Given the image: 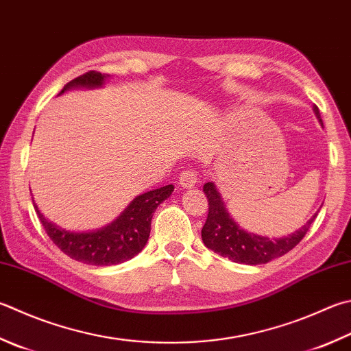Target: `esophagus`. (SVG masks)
I'll use <instances>...</instances> for the list:
<instances>
[{"label": "esophagus", "mask_w": 351, "mask_h": 351, "mask_svg": "<svg viewBox=\"0 0 351 351\" xmlns=\"http://www.w3.org/2000/svg\"><path fill=\"white\" fill-rule=\"evenodd\" d=\"M197 174L193 173V171H182L180 176H178V184L182 188H193L194 184L197 183Z\"/></svg>", "instance_id": "34e87169"}]
</instances>
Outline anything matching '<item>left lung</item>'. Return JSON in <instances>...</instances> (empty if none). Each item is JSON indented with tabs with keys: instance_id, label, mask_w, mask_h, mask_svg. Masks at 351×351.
Here are the masks:
<instances>
[{
	"instance_id": "1",
	"label": "left lung",
	"mask_w": 351,
	"mask_h": 351,
	"mask_svg": "<svg viewBox=\"0 0 351 351\" xmlns=\"http://www.w3.org/2000/svg\"><path fill=\"white\" fill-rule=\"evenodd\" d=\"M313 111L322 123L319 108L316 105L313 107ZM203 191L209 203L206 223L203 224L202 229L204 246L214 250L218 255L229 258L234 263L256 266V264L269 263L270 260L282 256L302 240L316 217L315 214L300 230L282 238H269L250 234L241 229L232 220V217L229 215L226 209V204L223 203L221 195L213 182L204 184Z\"/></svg>"
}]
</instances>
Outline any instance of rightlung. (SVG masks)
Instances as JSON below:
<instances>
[{
    "instance_id": "add662e5",
    "label": "right lung",
    "mask_w": 351,
    "mask_h": 351,
    "mask_svg": "<svg viewBox=\"0 0 351 351\" xmlns=\"http://www.w3.org/2000/svg\"><path fill=\"white\" fill-rule=\"evenodd\" d=\"M105 77L107 76L99 71H87L70 81L59 95L71 88L102 87ZM173 184H167L137 195L113 223L95 232H70L61 229L39 213L35 200L33 206L50 240L71 260L90 266H113L136 256L145 247L154 210L173 194Z\"/></svg>"
}]
</instances>
